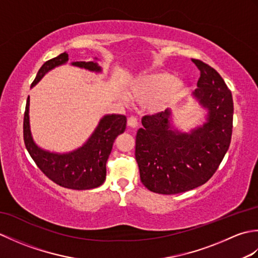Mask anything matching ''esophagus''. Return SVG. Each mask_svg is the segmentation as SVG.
Here are the masks:
<instances>
[{"label":"esophagus","mask_w":258,"mask_h":258,"mask_svg":"<svg viewBox=\"0 0 258 258\" xmlns=\"http://www.w3.org/2000/svg\"><path fill=\"white\" fill-rule=\"evenodd\" d=\"M127 125L130 126V127L136 128V127H138V126H139V120H138V118L134 117V116L130 117V118L127 119Z\"/></svg>","instance_id":"obj_1"}]
</instances>
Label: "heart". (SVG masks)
Returning <instances> with one entry per match:
<instances>
[{
  "label": "heart",
  "mask_w": 258,
  "mask_h": 258,
  "mask_svg": "<svg viewBox=\"0 0 258 258\" xmlns=\"http://www.w3.org/2000/svg\"><path fill=\"white\" fill-rule=\"evenodd\" d=\"M185 91L182 79L175 78L165 71H155L136 76L126 86V94L138 103H147L152 113L164 112L176 103ZM123 101H127L120 95Z\"/></svg>",
  "instance_id": "obj_1"
}]
</instances>
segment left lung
I'll use <instances>...</instances> for the list:
<instances>
[{"instance_id":"8db88e82","label":"left lung","mask_w":258,"mask_h":258,"mask_svg":"<svg viewBox=\"0 0 258 258\" xmlns=\"http://www.w3.org/2000/svg\"><path fill=\"white\" fill-rule=\"evenodd\" d=\"M200 70L191 93L205 120L188 131L177 128L172 111L144 116L136 134L135 158L146 188L178 194L205 184L220 166L231 144L233 97L222 76L210 65L191 59Z\"/></svg>"}]
</instances>
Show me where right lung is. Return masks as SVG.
<instances>
[{"label": "right lung", "instance_id": "right-lung-1", "mask_svg": "<svg viewBox=\"0 0 258 258\" xmlns=\"http://www.w3.org/2000/svg\"><path fill=\"white\" fill-rule=\"evenodd\" d=\"M69 54L64 52L58 56L45 62L38 70L35 80L31 85L34 87L44 75L55 68L65 65ZM95 57L89 62H72L71 65L84 69L89 72L101 74L102 68ZM30 96L27 97L23 135L25 147L38 168L54 183L65 188L84 190L101 186L106 178V162L112 147L118 135L126 128V116L119 114H106L100 119L94 132L85 143L71 152L57 153L42 149L33 140L30 126Z\"/></svg>", "mask_w": 258, "mask_h": 258}]
</instances>
